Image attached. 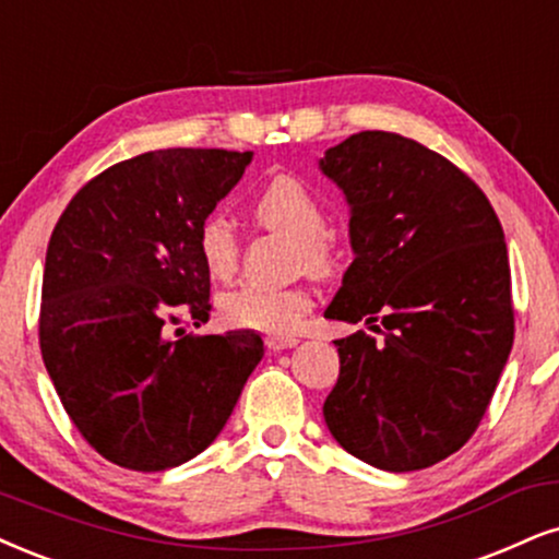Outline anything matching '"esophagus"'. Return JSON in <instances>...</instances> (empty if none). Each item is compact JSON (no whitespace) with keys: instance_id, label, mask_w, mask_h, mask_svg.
<instances>
[{"instance_id":"esophagus-1","label":"esophagus","mask_w":559,"mask_h":559,"mask_svg":"<svg viewBox=\"0 0 559 559\" xmlns=\"http://www.w3.org/2000/svg\"><path fill=\"white\" fill-rule=\"evenodd\" d=\"M298 344L295 336H266V347L274 349V353H280V349H290Z\"/></svg>"}]
</instances>
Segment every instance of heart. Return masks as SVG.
<instances>
[{
  "mask_svg": "<svg viewBox=\"0 0 559 559\" xmlns=\"http://www.w3.org/2000/svg\"><path fill=\"white\" fill-rule=\"evenodd\" d=\"M253 219L266 230L298 240L300 264H308L313 272L332 269L334 251L326 238V212L319 197L295 176H277L261 189L253 202ZM197 251L212 277H230L240 259L236 227L223 215H206L197 230ZM311 308L313 295L302 285L264 287L243 282L219 300V313L230 326L269 336L295 332Z\"/></svg>",
  "mask_w": 559,
  "mask_h": 559,
  "instance_id": "b5f03b06",
  "label": "heart"
}]
</instances>
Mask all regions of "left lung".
Returning <instances> with one entry per match:
<instances>
[{"mask_svg":"<svg viewBox=\"0 0 559 559\" xmlns=\"http://www.w3.org/2000/svg\"><path fill=\"white\" fill-rule=\"evenodd\" d=\"M319 165L347 197L355 251L323 316L383 334L334 342L323 419L365 464L425 469L472 438L511 355L500 219L464 170L402 134H353Z\"/></svg>","mask_w":559,"mask_h":559,"instance_id":"8db88e82","label":"left lung"}]
</instances>
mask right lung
<instances>
[{
	"instance_id": "add662e5",
	"label": "right lung",
	"mask_w": 559,
	"mask_h": 559,
	"mask_svg": "<svg viewBox=\"0 0 559 559\" xmlns=\"http://www.w3.org/2000/svg\"><path fill=\"white\" fill-rule=\"evenodd\" d=\"M251 153L155 150L87 181L48 240L38 340L69 419L103 459L163 472L223 430L264 342L183 334L210 321L197 230Z\"/></svg>"
}]
</instances>
